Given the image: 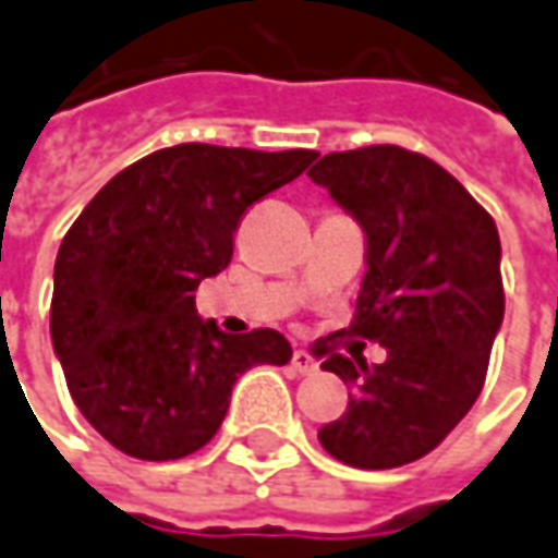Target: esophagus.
Returning a JSON list of instances; mask_svg holds the SVG:
<instances>
[{
  "instance_id": "1",
  "label": "esophagus",
  "mask_w": 558,
  "mask_h": 558,
  "mask_svg": "<svg viewBox=\"0 0 558 558\" xmlns=\"http://www.w3.org/2000/svg\"><path fill=\"white\" fill-rule=\"evenodd\" d=\"M291 368H294L298 375H313V372L319 368V362L310 356L306 350H294V353H291Z\"/></svg>"
}]
</instances>
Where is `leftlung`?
<instances>
[{"mask_svg": "<svg viewBox=\"0 0 558 558\" xmlns=\"http://www.w3.org/2000/svg\"><path fill=\"white\" fill-rule=\"evenodd\" d=\"M368 242V272L343 335L387 347L380 365L331 353L325 372L356 384L323 448L359 470H392L442 442L480 399L504 323L500 235L458 178L411 149L328 153L306 171Z\"/></svg>", "mask_w": 558, "mask_h": 558, "instance_id": "left-lung-1", "label": "left lung"}]
</instances>
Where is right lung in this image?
<instances>
[{"label":"right lung","mask_w":558,"mask_h":558,"mask_svg":"<svg viewBox=\"0 0 558 558\" xmlns=\"http://www.w3.org/2000/svg\"><path fill=\"white\" fill-rule=\"evenodd\" d=\"M313 149L178 144L119 171L73 220L54 260L51 340L76 409L141 461L211 442L252 365H286L272 328L223 335L193 291L227 270L242 215L286 186Z\"/></svg>","instance_id":"obj_1"}]
</instances>
